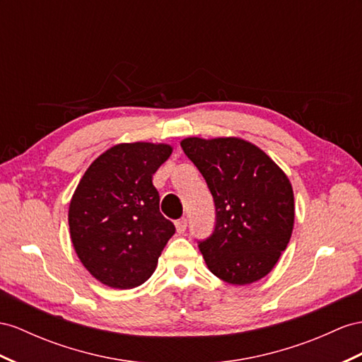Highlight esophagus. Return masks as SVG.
I'll use <instances>...</instances> for the list:
<instances>
[{
  "label": "esophagus",
  "mask_w": 362,
  "mask_h": 362,
  "mask_svg": "<svg viewBox=\"0 0 362 362\" xmlns=\"http://www.w3.org/2000/svg\"><path fill=\"white\" fill-rule=\"evenodd\" d=\"M187 228H188V220L187 218H179V220H175V229H177V233L179 234H183L185 230H187Z\"/></svg>",
  "instance_id": "obj_1"
}]
</instances>
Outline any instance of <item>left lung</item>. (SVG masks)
Returning a JSON list of instances; mask_svg holds the SVG:
<instances>
[{"label":"left lung","mask_w":362,"mask_h":362,"mask_svg":"<svg viewBox=\"0 0 362 362\" xmlns=\"http://www.w3.org/2000/svg\"><path fill=\"white\" fill-rule=\"evenodd\" d=\"M180 145L214 199V228L209 237L197 240L209 271L238 286L260 280L292 235L289 179L269 156L242 139L188 137Z\"/></svg>","instance_id":"1"}]
</instances>
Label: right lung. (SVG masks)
<instances>
[{
    "label": "right lung",
    "mask_w": 362,
    "mask_h": 362,
    "mask_svg": "<svg viewBox=\"0 0 362 362\" xmlns=\"http://www.w3.org/2000/svg\"><path fill=\"white\" fill-rule=\"evenodd\" d=\"M170 145L120 144L93 162L73 194L70 235L87 271L110 287L141 286L175 226L159 209L153 174L171 156Z\"/></svg>",
    "instance_id": "1"
}]
</instances>
